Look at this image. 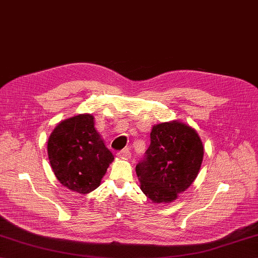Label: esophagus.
Returning <instances> with one entry per match:
<instances>
[{"mask_svg": "<svg viewBox=\"0 0 258 258\" xmlns=\"http://www.w3.org/2000/svg\"><path fill=\"white\" fill-rule=\"evenodd\" d=\"M118 158H123V159H130L131 158V151L128 148H125L117 153Z\"/></svg>", "mask_w": 258, "mask_h": 258, "instance_id": "obj_1", "label": "esophagus"}]
</instances>
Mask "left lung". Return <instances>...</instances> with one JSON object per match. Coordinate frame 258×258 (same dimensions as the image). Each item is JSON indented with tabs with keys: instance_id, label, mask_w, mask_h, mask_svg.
Listing matches in <instances>:
<instances>
[{
	"instance_id": "1",
	"label": "left lung",
	"mask_w": 258,
	"mask_h": 258,
	"mask_svg": "<svg viewBox=\"0 0 258 258\" xmlns=\"http://www.w3.org/2000/svg\"><path fill=\"white\" fill-rule=\"evenodd\" d=\"M204 147L197 132L179 121L157 124L150 145L137 163L141 189L154 203H171L187 189L200 172Z\"/></svg>"
}]
</instances>
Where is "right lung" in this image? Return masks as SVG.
<instances>
[{
    "mask_svg": "<svg viewBox=\"0 0 258 258\" xmlns=\"http://www.w3.org/2000/svg\"><path fill=\"white\" fill-rule=\"evenodd\" d=\"M94 116L78 114L56 125L48 141L51 168L63 186L87 194L100 185L114 156L95 128Z\"/></svg>",
    "mask_w": 258,
    "mask_h": 258,
    "instance_id": "right-lung-1",
    "label": "right lung"
}]
</instances>
